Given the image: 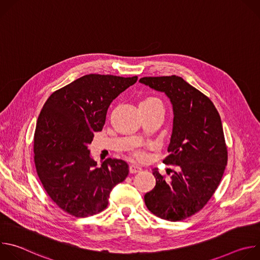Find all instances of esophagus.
I'll list each match as a JSON object with an SVG mask.
<instances>
[{"instance_id": "obj_1", "label": "esophagus", "mask_w": 260, "mask_h": 260, "mask_svg": "<svg viewBox=\"0 0 260 260\" xmlns=\"http://www.w3.org/2000/svg\"><path fill=\"white\" fill-rule=\"evenodd\" d=\"M142 171V168L140 167V166H138V165H131L129 166V172L132 173V174H136V173H139V172H141Z\"/></svg>"}]
</instances>
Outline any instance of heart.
Listing matches in <instances>:
<instances>
[{
  "label": "heart",
  "instance_id": "obj_1",
  "mask_svg": "<svg viewBox=\"0 0 260 260\" xmlns=\"http://www.w3.org/2000/svg\"><path fill=\"white\" fill-rule=\"evenodd\" d=\"M156 104H161L160 101L157 98L154 96H147L143 99L139 105H144V106H154Z\"/></svg>",
  "mask_w": 260,
  "mask_h": 260
}]
</instances>
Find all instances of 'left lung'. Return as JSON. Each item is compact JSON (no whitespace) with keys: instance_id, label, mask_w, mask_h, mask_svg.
<instances>
[{"instance_id":"obj_1","label":"left lung","mask_w":260,"mask_h":260,"mask_svg":"<svg viewBox=\"0 0 260 260\" xmlns=\"http://www.w3.org/2000/svg\"><path fill=\"white\" fill-rule=\"evenodd\" d=\"M140 83L164 92L173 107V129L164 162L178 168L166 179L153 169L154 188L144 196L155 216L181 221L198 213L212 198L228 164L218 111L211 100L183 78L143 77Z\"/></svg>"}]
</instances>
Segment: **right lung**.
Here are the masks:
<instances>
[{
    "mask_svg": "<svg viewBox=\"0 0 260 260\" xmlns=\"http://www.w3.org/2000/svg\"><path fill=\"white\" fill-rule=\"evenodd\" d=\"M138 77L89 74L54 91L44 104L34 137L35 165L51 200L75 217L103 211L110 193L128 175V165L108 158L101 167L88 146L107 110Z\"/></svg>",
    "mask_w": 260,
    "mask_h": 260,
    "instance_id": "1",
    "label": "right lung"
}]
</instances>
